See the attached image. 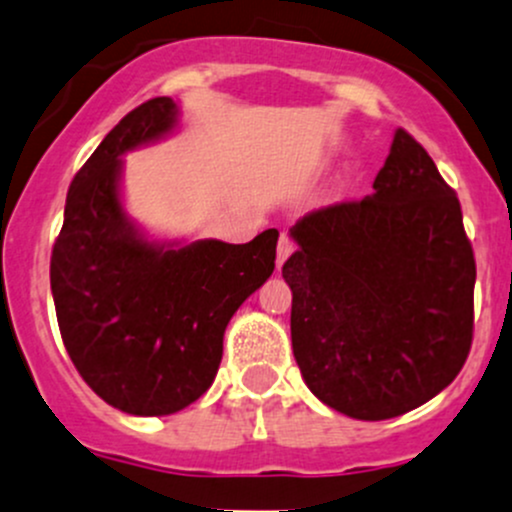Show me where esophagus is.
Here are the masks:
<instances>
[{"instance_id":"esophagus-1","label":"esophagus","mask_w":512,"mask_h":512,"mask_svg":"<svg viewBox=\"0 0 512 512\" xmlns=\"http://www.w3.org/2000/svg\"><path fill=\"white\" fill-rule=\"evenodd\" d=\"M294 252V242L289 240V235H279V242H277V267H282L284 262H287V257Z\"/></svg>"}]
</instances>
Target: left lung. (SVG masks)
Segmentation results:
<instances>
[{
    "mask_svg": "<svg viewBox=\"0 0 512 512\" xmlns=\"http://www.w3.org/2000/svg\"><path fill=\"white\" fill-rule=\"evenodd\" d=\"M373 188L297 220L299 247L282 267L301 378L365 422L400 417L459 375L476 284L459 198L405 129Z\"/></svg>",
    "mask_w": 512,
    "mask_h": 512,
    "instance_id": "1",
    "label": "left lung"
}]
</instances>
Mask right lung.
<instances>
[{"mask_svg": "<svg viewBox=\"0 0 512 512\" xmlns=\"http://www.w3.org/2000/svg\"><path fill=\"white\" fill-rule=\"evenodd\" d=\"M176 102L154 98L110 129L75 174L51 252L63 346L107 405L139 417L174 414L213 383L223 333L270 279L274 228L245 245L147 240L120 198L122 154L166 137Z\"/></svg>", "mask_w": 512, "mask_h": 512, "instance_id": "add662e5", "label": "right lung"}]
</instances>
